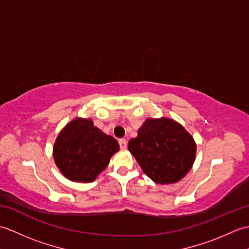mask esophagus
Here are the masks:
<instances>
[{
    "instance_id": "obj_1",
    "label": "esophagus",
    "mask_w": 249,
    "mask_h": 249,
    "mask_svg": "<svg viewBox=\"0 0 249 249\" xmlns=\"http://www.w3.org/2000/svg\"><path fill=\"white\" fill-rule=\"evenodd\" d=\"M119 144H120L121 150H126V149H127V141H126L125 139H120L119 140Z\"/></svg>"
}]
</instances>
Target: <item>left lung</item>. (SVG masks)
Masks as SVG:
<instances>
[{"label":"left lung","mask_w":249,"mask_h":249,"mask_svg":"<svg viewBox=\"0 0 249 249\" xmlns=\"http://www.w3.org/2000/svg\"><path fill=\"white\" fill-rule=\"evenodd\" d=\"M196 142L181 124L168 118L147 119L130 139L128 150L152 181L172 184L192 169Z\"/></svg>","instance_id":"obj_1"}]
</instances>
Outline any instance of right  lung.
Returning a JSON list of instances; mask_svg holds the SVG:
<instances>
[{
    "label": "right lung",
    "mask_w": 249,
    "mask_h": 249,
    "mask_svg": "<svg viewBox=\"0 0 249 249\" xmlns=\"http://www.w3.org/2000/svg\"><path fill=\"white\" fill-rule=\"evenodd\" d=\"M120 150L113 137L95 127L91 119L77 118L57 136L53 158L63 176L72 182H93Z\"/></svg>",
    "instance_id": "1"
}]
</instances>
